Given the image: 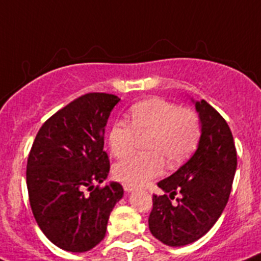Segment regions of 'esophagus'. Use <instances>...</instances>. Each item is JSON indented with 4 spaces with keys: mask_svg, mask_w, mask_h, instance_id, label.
<instances>
[{
    "mask_svg": "<svg viewBox=\"0 0 261 261\" xmlns=\"http://www.w3.org/2000/svg\"><path fill=\"white\" fill-rule=\"evenodd\" d=\"M123 189H125V191L126 192H131V191H134V190H135V187H133V186H130V185H123Z\"/></svg>",
    "mask_w": 261,
    "mask_h": 261,
    "instance_id": "esophagus-1",
    "label": "esophagus"
}]
</instances>
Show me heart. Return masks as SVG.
Returning <instances> with one entry per match:
<instances>
[{
  "label": "heart",
  "instance_id": "obj_1",
  "mask_svg": "<svg viewBox=\"0 0 261 261\" xmlns=\"http://www.w3.org/2000/svg\"><path fill=\"white\" fill-rule=\"evenodd\" d=\"M130 123L116 121L108 134V144L114 157L123 159L133 152L136 134L151 133L147 149L151 153L135 154L118 163L114 175L130 186H143L163 174L164 158L171 165L186 160L198 145L201 135L198 113L161 97H152L133 105Z\"/></svg>",
  "mask_w": 261,
  "mask_h": 261
}]
</instances>
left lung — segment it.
Wrapping results in <instances>:
<instances>
[{"mask_svg":"<svg viewBox=\"0 0 261 261\" xmlns=\"http://www.w3.org/2000/svg\"><path fill=\"white\" fill-rule=\"evenodd\" d=\"M201 123L198 149L185 165L157 186L148 218L152 236L180 247L198 241L216 224L226 206L237 170V149L226 121L205 100L195 102ZM179 192L177 204L171 200Z\"/></svg>","mask_w":261,"mask_h":261,"instance_id":"8db88e82","label":"left lung"}]
</instances>
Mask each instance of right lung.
Instances as JSON below:
<instances>
[{
	"mask_svg": "<svg viewBox=\"0 0 261 261\" xmlns=\"http://www.w3.org/2000/svg\"><path fill=\"white\" fill-rule=\"evenodd\" d=\"M119 100L100 92L75 98L46 119L28 154L25 175L34 217L46 238L65 251L86 252L97 246L123 196L118 182L95 187L109 174L105 126Z\"/></svg>",
	"mask_w": 261,
	"mask_h": 261,
	"instance_id": "add662e5",
	"label": "right lung"
}]
</instances>
